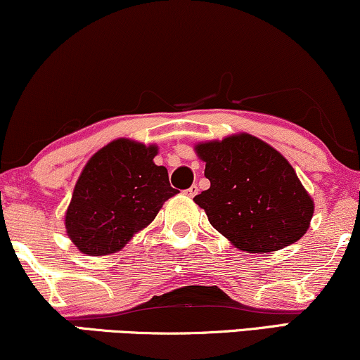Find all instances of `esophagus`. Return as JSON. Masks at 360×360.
<instances>
[{
	"label": "esophagus",
	"mask_w": 360,
	"mask_h": 360,
	"mask_svg": "<svg viewBox=\"0 0 360 360\" xmlns=\"http://www.w3.org/2000/svg\"><path fill=\"white\" fill-rule=\"evenodd\" d=\"M197 193H198L197 185H192V187H190L188 190H185V195H187V197H190V198L195 197V195H197Z\"/></svg>",
	"instance_id": "34e87169"
}]
</instances>
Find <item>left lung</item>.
Segmentation results:
<instances>
[{
    "mask_svg": "<svg viewBox=\"0 0 360 360\" xmlns=\"http://www.w3.org/2000/svg\"><path fill=\"white\" fill-rule=\"evenodd\" d=\"M210 188L193 198L238 250L269 254L304 237L314 200L281 152L248 133L195 145Z\"/></svg>",
    "mask_w": 360,
    "mask_h": 360,
    "instance_id": "1",
    "label": "left lung"
}]
</instances>
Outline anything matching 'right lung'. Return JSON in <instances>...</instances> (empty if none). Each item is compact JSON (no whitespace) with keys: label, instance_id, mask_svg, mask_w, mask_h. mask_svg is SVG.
I'll use <instances>...</instances> for the list:
<instances>
[{"label":"right lung","instance_id":"1","mask_svg":"<svg viewBox=\"0 0 360 360\" xmlns=\"http://www.w3.org/2000/svg\"><path fill=\"white\" fill-rule=\"evenodd\" d=\"M157 153L153 143L117 139L88 160L65 214L66 235L82 254L118 252L176 193L167 168L155 165Z\"/></svg>","mask_w":360,"mask_h":360}]
</instances>
